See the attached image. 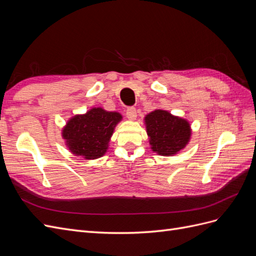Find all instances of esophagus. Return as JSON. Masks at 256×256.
<instances>
[{
    "label": "esophagus",
    "mask_w": 256,
    "mask_h": 256,
    "mask_svg": "<svg viewBox=\"0 0 256 256\" xmlns=\"http://www.w3.org/2000/svg\"><path fill=\"white\" fill-rule=\"evenodd\" d=\"M126 115L128 120H134L136 118V110L134 109V106H130L127 109V112H126Z\"/></svg>",
    "instance_id": "1"
}]
</instances>
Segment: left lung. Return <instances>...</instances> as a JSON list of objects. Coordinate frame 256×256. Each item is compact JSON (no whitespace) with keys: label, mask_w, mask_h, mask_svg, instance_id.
<instances>
[{"label":"left lung","mask_w":256,"mask_h":256,"mask_svg":"<svg viewBox=\"0 0 256 256\" xmlns=\"http://www.w3.org/2000/svg\"><path fill=\"white\" fill-rule=\"evenodd\" d=\"M150 150L160 156H175L190 142V122L171 112L156 109L144 118Z\"/></svg>","instance_id":"1"}]
</instances>
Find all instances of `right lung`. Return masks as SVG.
<instances>
[{
  "label": "right lung",
  "instance_id": "obj_1",
  "mask_svg": "<svg viewBox=\"0 0 256 256\" xmlns=\"http://www.w3.org/2000/svg\"><path fill=\"white\" fill-rule=\"evenodd\" d=\"M122 116L104 108H92L83 114H76L62 128V138L74 156L95 160L104 156L115 127Z\"/></svg>",
  "mask_w": 256,
  "mask_h": 256
}]
</instances>
